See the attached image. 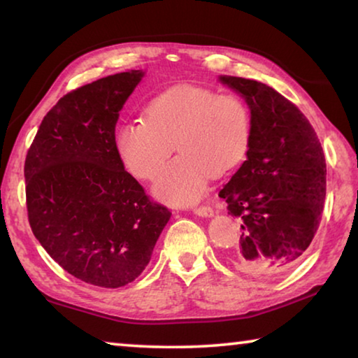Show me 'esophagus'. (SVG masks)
Segmentation results:
<instances>
[{
    "label": "esophagus",
    "instance_id": "1",
    "mask_svg": "<svg viewBox=\"0 0 358 358\" xmlns=\"http://www.w3.org/2000/svg\"><path fill=\"white\" fill-rule=\"evenodd\" d=\"M194 213L196 215H199V216H203V217H210V216H213V208L210 207V205H201V207H194Z\"/></svg>",
    "mask_w": 358,
    "mask_h": 358
}]
</instances>
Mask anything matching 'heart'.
Returning <instances> with one entry per match:
<instances>
[{
  "label": "heart",
  "mask_w": 358,
  "mask_h": 358,
  "mask_svg": "<svg viewBox=\"0 0 358 358\" xmlns=\"http://www.w3.org/2000/svg\"><path fill=\"white\" fill-rule=\"evenodd\" d=\"M145 118L121 124L115 145L136 178L151 180L173 148L180 151L155 181V194L171 203H192L211 177L237 167L251 142L250 108L237 96L177 85L156 94Z\"/></svg>",
  "instance_id": "b5f03b06"
}]
</instances>
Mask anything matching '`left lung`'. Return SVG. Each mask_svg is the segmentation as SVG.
<instances>
[{
    "label": "left lung",
    "mask_w": 358,
    "mask_h": 358,
    "mask_svg": "<svg viewBox=\"0 0 358 358\" xmlns=\"http://www.w3.org/2000/svg\"><path fill=\"white\" fill-rule=\"evenodd\" d=\"M220 80L243 96L251 110L246 161L220 192L229 215L243 221L232 262L254 276L281 273L299 262L319 229L324 151L308 118L276 90L241 77Z\"/></svg>",
    "instance_id": "8db88e82"
}]
</instances>
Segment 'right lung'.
I'll return each mask as SVG.
<instances>
[{"instance_id": "obj_1", "label": "right lung", "mask_w": 358, "mask_h": 358, "mask_svg": "<svg viewBox=\"0 0 358 358\" xmlns=\"http://www.w3.org/2000/svg\"><path fill=\"white\" fill-rule=\"evenodd\" d=\"M142 77L120 72L63 96L25 159L34 237L68 273L99 287L134 281L172 215L124 171L115 145L120 110Z\"/></svg>"}]
</instances>
